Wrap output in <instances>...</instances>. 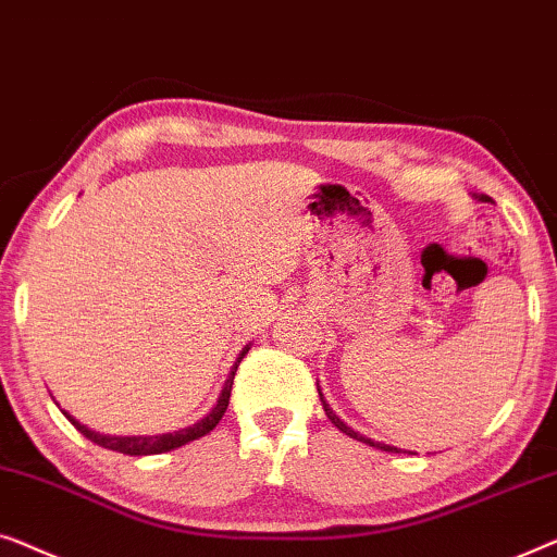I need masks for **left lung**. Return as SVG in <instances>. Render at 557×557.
Here are the masks:
<instances>
[{"mask_svg": "<svg viewBox=\"0 0 557 557\" xmlns=\"http://www.w3.org/2000/svg\"><path fill=\"white\" fill-rule=\"evenodd\" d=\"M318 391H320V388H318ZM320 401H323L325 417H327V419H331V424H335V426H338V429H341V432H343V434H346V436H350V438H358V442H363V444H368V446H375V449H381V451H394V454H398V451H401V449H396V446H388V444L373 442V438H368V436H363V434H358V432H354V429H350L348 424H343V421H341L338 417H335V413H333V409H331V406H327V404H325V398H323V394H320Z\"/></svg>", "mask_w": 557, "mask_h": 557, "instance_id": "left-lung-1", "label": "left lung"}]
</instances>
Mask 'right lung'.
<instances>
[{
	"mask_svg": "<svg viewBox=\"0 0 557 557\" xmlns=\"http://www.w3.org/2000/svg\"><path fill=\"white\" fill-rule=\"evenodd\" d=\"M247 348H242V354L237 358V363H234L230 379L224 381V388H222V396H219V401L214 409H211L207 417L197 424H191L189 429H178V432H171V434H159V436H106V434H98V432H90L88 426H83L81 421H75L70 413L65 417L70 419V424H73L77 432H81L85 438H90V442H96L98 446H103V449H111V451H121V454H128V457H148V454H163V451H171V449H178V446L194 442V438H199L203 434H209L211 429H214L219 421H222L226 406H230V396H232V383H234V373H237V366L242 363V358L247 356Z\"/></svg>",
	"mask_w": 557,
	"mask_h": 557,
	"instance_id": "right-lung-1",
	"label": "right lung"
}]
</instances>
